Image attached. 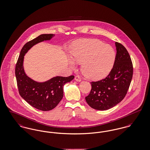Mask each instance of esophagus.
<instances>
[{
  "mask_svg": "<svg viewBox=\"0 0 150 150\" xmlns=\"http://www.w3.org/2000/svg\"><path fill=\"white\" fill-rule=\"evenodd\" d=\"M75 80L76 81H81V79L80 78V76H76L75 77Z\"/></svg>",
  "mask_w": 150,
  "mask_h": 150,
  "instance_id": "obj_1",
  "label": "esophagus"
}]
</instances>
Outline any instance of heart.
Masks as SVG:
<instances>
[{
  "label": "heart",
  "instance_id": "1",
  "mask_svg": "<svg viewBox=\"0 0 150 150\" xmlns=\"http://www.w3.org/2000/svg\"><path fill=\"white\" fill-rule=\"evenodd\" d=\"M71 54L74 61L70 59L69 64L72 68L76 69V62L83 64V74L93 80L106 77L112 69L116 58L113 48L97 39H82L76 42Z\"/></svg>",
  "mask_w": 150,
  "mask_h": 150
}]
</instances>
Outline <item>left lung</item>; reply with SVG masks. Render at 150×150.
<instances>
[{"label":"left lung","instance_id":"obj_1","mask_svg":"<svg viewBox=\"0 0 150 150\" xmlns=\"http://www.w3.org/2000/svg\"><path fill=\"white\" fill-rule=\"evenodd\" d=\"M114 65L106 78L91 82L92 89L86 97L90 107L107 110L119 103L126 96L133 76V64L126 48L116 42Z\"/></svg>","mask_w":150,"mask_h":150}]
</instances>
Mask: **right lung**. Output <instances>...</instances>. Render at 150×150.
<instances>
[{"mask_svg": "<svg viewBox=\"0 0 150 150\" xmlns=\"http://www.w3.org/2000/svg\"><path fill=\"white\" fill-rule=\"evenodd\" d=\"M54 34H42L26 43L20 52L15 69V75L20 95L33 107L44 111L56 107L64 96V86L74 78L55 76L44 82H38L29 78L23 69L25 54L34 45L43 41L50 40Z\"/></svg>", "mask_w": 150, "mask_h": 150, "instance_id": "1", "label": "right lung"}]
</instances>
